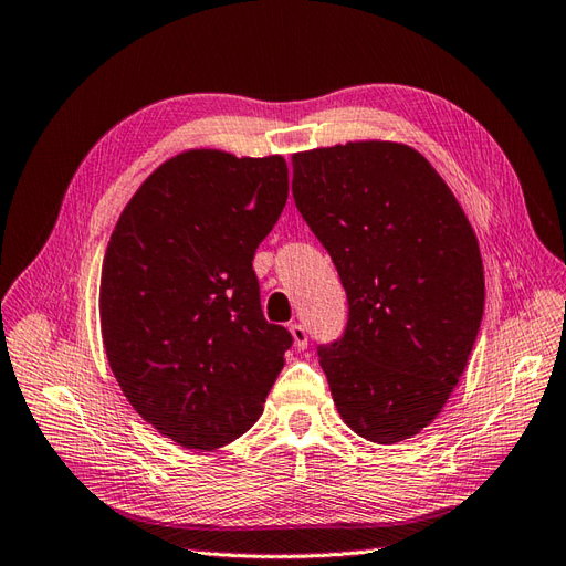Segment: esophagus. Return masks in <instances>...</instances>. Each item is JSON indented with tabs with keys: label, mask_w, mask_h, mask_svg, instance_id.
Masks as SVG:
<instances>
[{
	"label": "esophagus",
	"mask_w": 566,
	"mask_h": 566,
	"mask_svg": "<svg viewBox=\"0 0 566 566\" xmlns=\"http://www.w3.org/2000/svg\"><path fill=\"white\" fill-rule=\"evenodd\" d=\"M289 332H292V339H294V346H296V349H298V352L306 349V346H308V332H306V327L294 323L292 327H289Z\"/></svg>",
	"instance_id": "1"
}]
</instances>
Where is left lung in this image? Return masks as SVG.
Here are the masks:
<instances>
[{"instance_id":"left-lung-1","label":"left lung","mask_w":566,"mask_h":566,"mask_svg":"<svg viewBox=\"0 0 566 566\" xmlns=\"http://www.w3.org/2000/svg\"><path fill=\"white\" fill-rule=\"evenodd\" d=\"M292 165L296 208L349 298L344 337L317 352L332 399L360 438L409 440L452 397L483 321L475 231L411 145L349 140Z\"/></svg>"}]
</instances>
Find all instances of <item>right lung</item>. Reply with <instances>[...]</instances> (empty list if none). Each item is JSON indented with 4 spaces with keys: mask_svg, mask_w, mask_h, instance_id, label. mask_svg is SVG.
I'll list each match as a JSON object with an SVG mask.
<instances>
[{
    "mask_svg": "<svg viewBox=\"0 0 566 566\" xmlns=\"http://www.w3.org/2000/svg\"><path fill=\"white\" fill-rule=\"evenodd\" d=\"M282 155L191 148L145 179L114 227L99 329L124 397L179 447L249 430L292 335L260 308L253 255L286 206Z\"/></svg>",
    "mask_w": 566,
    "mask_h": 566,
    "instance_id": "right-lung-1",
    "label": "right lung"
}]
</instances>
